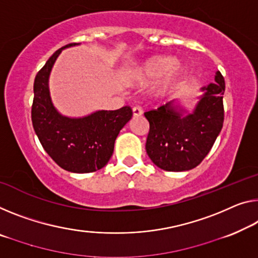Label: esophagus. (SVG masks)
Instances as JSON below:
<instances>
[{
  "label": "esophagus",
  "instance_id": "1",
  "mask_svg": "<svg viewBox=\"0 0 258 258\" xmlns=\"http://www.w3.org/2000/svg\"><path fill=\"white\" fill-rule=\"evenodd\" d=\"M133 114H134V116H140V115H142V114H143L142 107H141V106H135L134 108H133Z\"/></svg>",
  "mask_w": 258,
  "mask_h": 258
}]
</instances>
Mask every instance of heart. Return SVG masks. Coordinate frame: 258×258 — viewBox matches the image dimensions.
<instances>
[{
  "label": "heart",
  "mask_w": 258,
  "mask_h": 258,
  "mask_svg": "<svg viewBox=\"0 0 258 258\" xmlns=\"http://www.w3.org/2000/svg\"><path fill=\"white\" fill-rule=\"evenodd\" d=\"M176 64V60L173 57H154L152 60L144 63L140 69H137L134 73V77L140 81H151V79L159 78L167 74L168 71L174 68ZM181 74L180 69H174L173 75L174 77L179 76Z\"/></svg>",
  "instance_id": "1"
}]
</instances>
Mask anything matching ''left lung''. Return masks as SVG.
Wrapping results in <instances>:
<instances>
[{
    "label": "left lung",
    "mask_w": 258,
    "mask_h": 258,
    "mask_svg": "<svg viewBox=\"0 0 258 258\" xmlns=\"http://www.w3.org/2000/svg\"><path fill=\"white\" fill-rule=\"evenodd\" d=\"M216 84L205 94L195 112L182 117L170 104L144 113L150 123L146 152L158 167L182 172L201 164L215 144L224 123V76L218 71Z\"/></svg>",
    "instance_id": "1"
}]
</instances>
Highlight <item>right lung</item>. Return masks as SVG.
Segmentation results:
<instances>
[{
  "instance_id": "add662e5",
  "label": "right lung",
  "mask_w": 258,
  "mask_h": 258,
  "mask_svg": "<svg viewBox=\"0 0 258 258\" xmlns=\"http://www.w3.org/2000/svg\"><path fill=\"white\" fill-rule=\"evenodd\" d=\"M68 43L57 49L34 79L31 118L42 148L61 168L73 173H91L109 161L120 130L133 116L130 106L116 110H98L82 118H69L56 112L50 101L48 77L55 60Z\"/></svg>"
}]
</instances>
